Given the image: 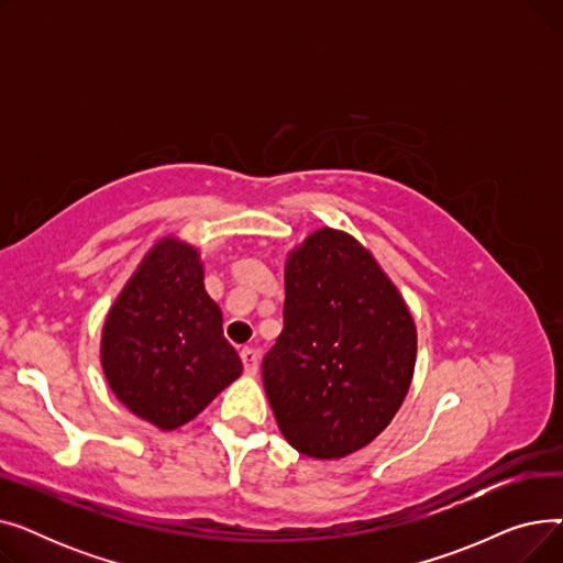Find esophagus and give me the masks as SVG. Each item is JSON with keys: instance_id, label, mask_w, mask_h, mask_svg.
I'll return each mask as SVG.
<instances>
[{"instance_id": "esophagus-1", "label": "esophagus", "mask_w": 563, "mask_h": 563, "mask_svg": "<svg viewBox=\"0 0 563 563\" xmlns=\"http://www.w3.org/2000/svg\"><path fill=\"white\" fill-rule=\"evenodd\" d=\"M242 363H244V372L246 374H257V367H260V353L253 349V346H244L242 349Z\"/></svg>"}]
</instances>
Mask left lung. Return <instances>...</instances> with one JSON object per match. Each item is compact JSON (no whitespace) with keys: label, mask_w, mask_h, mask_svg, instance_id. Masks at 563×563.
<instances>
[{"label":"left lung","mask_w":563,"mask_h":563,"mask_svg":"<svg viewBox=\"0 0 563 563\" xmlns=\"http://www.w3.org/2000/svg\"><path fill=\"white\" fill-rule=\"evenodd\" d=\"M283 333L262 361L280 433L312 459H344L404 404L418 329L397 285L342 230L319 228L287 253Z\"/></svg>","instance_id":"left-lung-1"}]
</instances>
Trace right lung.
Listing matches in <instances>:
<instances>
[{
  "label": "right lung",
  "mask_w": 563,
  "mask_h": 563,
  "mask_svg": "<svg viewBox=\"0 0 563 563\" xmlns=\"http://www.w3.org/2000/svg\"><path fill=\"white\" fill-rule=\"evenodd\" d=\"M100 363L118 401L162 431L191 422L240 378L196 246L164 236L145 253L104 319Z\"/></svg>",
  "instance_id": "add662e5"
}]
</instances>
